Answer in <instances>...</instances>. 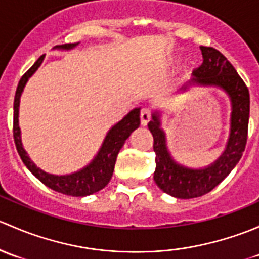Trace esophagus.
Listing matches in <instances>:
<instances>
[{
    "mask_svg": "<svg viewBox=\"0 0 259 259\" xmlns=\"http://www.w3.org/2000/svg\"><path fill=\"white\" fill-rule=\"evenodd\" d=\"M140 118H141V124L142 126H146L149 121L152 119V113L148 108H142L140 113Z\"/></svg>",
    "mask_w": 259,
    "mask_h": 259,
    "instance_id": "obj_1",
    "label": "esophagus"
}]
</instances>
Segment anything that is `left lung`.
<instances>
[{"mask_svg": "<svg viewBox=\"0 0 259 259\" xmlns=\"http://www.w3.org/2000/svg\"><path fill=\"white\" fill-rule=\"evenodd\" d=\"M203 62L193 71V78L186 82L180 91H186L189 84H215L222 87L232 100L231 136L225 153L204 169H189L180 166L167 152L166 138L159 128L158 114L148 123L153 136V151L156 153L154 182L159 188L173 197L182 199L196 198L208 193L231 173L243 154L248 138L249 92L243 79L231 62L213 47H199Z\"/></svg>", "mask_w": 259, "mask_h": 259, "instance_id": "1", "label": "left lung"}]
</instances>
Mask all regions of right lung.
Segmentation results:
<instances>
[{"instance_id": "1", "label": "right lung", "mask_w": 259, "mask_h": 259, "mask_svg": "<svg viewBox=\"0 0 259 259\" xmlns=\"http://www.w3.org/2000/svg\"><path fill=\"white\" fill-rule=\"evenodd\" d=\"M77 44L65 45V49H72ZM45 55H42L38 60L34 62V65L21 77L18 82L17 90L15 95V102H13V140H15L16 148L23 163L26 164L32 175L38 178L45 186L60 193L67 194L73 197H84L89 194L96 193L100 189L105 188L107 183L110 182L112 173L114 169L117 154L119 149L123 146L124 141L130 137L131 133L140 126V108H135L124 117L122 121L114 124L110 130V132L106 136V140L103 142L102 147L98 152L97 157L91 162V164L86 168L81 169L79 172L72 173L68 176H55L49 175L42 169L37 168L33 162L28 158L27 153L22 147L20 138V127H18V106H20V97L22 93L23 87L28 78L34 73V71L39 67V65L44 61Z\"/></svg>"}]
</instances>
